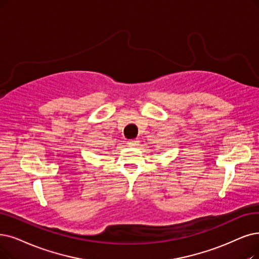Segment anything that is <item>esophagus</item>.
<instances>
[{
    "instance_id": "34e87169",
    "label": "esophagus",
    "mask_w": 259,
    "mask_h": 259,
    "mask_svg": "<svg viewBox=\"0 0 259 259\" xmlns=\"http://www.w3.org/2000/svg\"><path fill=\"white\" fill-rule=\"evenodd\" d=\"M127 144H128V146H132V147H136L139 144V141L136 140V139H131V140L127 141Z\"/></svg>"
}]
</instances>
